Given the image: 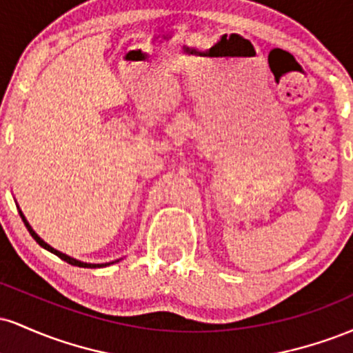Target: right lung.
Instances as JSON below:
<instances>
[{
  "label": "right lung",
  "instance_id": "right-lung-1",
  "mask_svg": "<svg viewBox=\"0 0 353 353\" xmlns=\"http://www.w3.org/2000/svg\"><path fill=\"white\" fill-rule=\"evenodd\" d=\"M19 216H21V219H23V222H24V225H26L28 228V230H30V234L31 236H33V239L36 242H38L39 245L41 247H44V249L46 250H50V252H52V254H56L58 255L59 259H63L64 262H68V264H71V265H78V267H88V269H96V267H106V265H109V264H86V262H81V261H76V259H72V257H70V255H66V254H63V252H59V250H56V249H52V247L50 245V244H46V242L43 241L41 237H38V234L34 232L33 229H31V225L28 224V221L26 219H24V216H23V212H19Z\"/></svg>",
  "mask_w": 353,
  "mask_h": 353
}]
</instances>
